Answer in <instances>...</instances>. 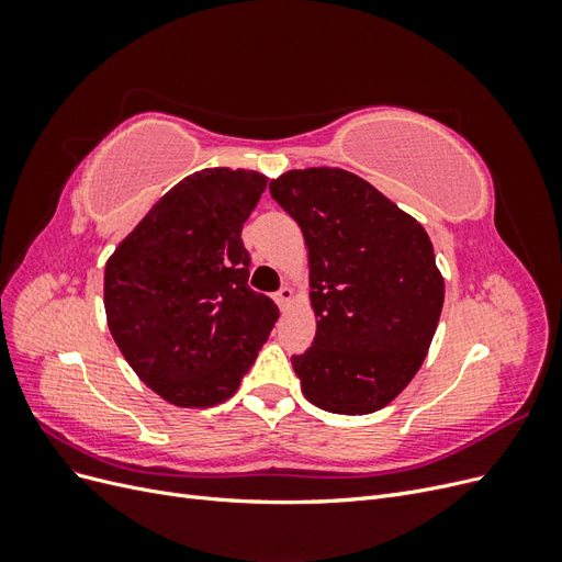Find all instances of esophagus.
Returning <instances> with one entry per match:
<instances>
[{"instance_id":"34e87169","label":"esophagus","mask_w":562,"mask_h":562,"mask_svg":"<svg viewBox=\"0 0 562 562\" xmlns=\"http://www.w3.org/2000/svg\"><path fill=\"white\" fill-rule=\"evenodd\" d=\"M291 300H293V291H291V288H288V285H283L281 291L277 293V304H279L281 310H285L288 304H291Z\"/></svg>"}]
</instances>
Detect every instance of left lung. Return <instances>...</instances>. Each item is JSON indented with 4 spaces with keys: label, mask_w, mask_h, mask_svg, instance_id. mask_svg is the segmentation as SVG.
Here are the masks:
<instances>
[{
    "label": "left lung",
    "mask_w": 562,
    "mask_h": 562,
    "mask_svg": "<svg viewBox=\"0 0 562 562\" xmlns=\"http://www.w3.org/2000/svg\"><path fill=\"white\" fill-rule=\"evenodd\" d=\"M310 248L316 337L293 353L302 394L337 415H368L415 378L443 310L429 234L342 168L269 182Z\"/></svg>",
    "instance_id": "8db88e82"
}]
</instances>
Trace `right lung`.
Masks as SVG:
<instances>
[{
    "label": "right lung",
    "instance_id": "add662e5",
    "mask_svg": "<svg viewBox=\"0 0 562 562\" xmlns=\"http://www.w3.org/2000/svg\"><path fill=\"white\" fill-rule=\"evenodd\" d=\"M252 171L206 168L168 190L105 267V312L138 378L180 407L229 398L274 328L248 288L241 229L265 192Z\"/></svg>",
    "mask_w": 562,
    "mask_h": 562
}]
</instances>
